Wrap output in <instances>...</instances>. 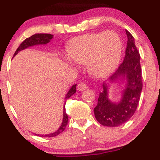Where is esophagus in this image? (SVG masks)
<instances>
[{"mask_svg":"<svg viewBox=\"0 0 160 160\" xmlns=\"http://www.w3.org/2000/svg\"><path fill=\"white\" fill-rule=\"evenodd\" d=\"M77 89H78V90H80V91H83V90H86V89H87V86L86 83H79L78 85H77Z\"/></svg>","mask_w":160,"mask_h":160,"instance_id":"esophagus-1","label":"esophagus"}]
</instances>
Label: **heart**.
Masks as SVG:
<instances>
[{
    "label": "heart",
    "instance_id": "heart-1",
    "mask_svg": "<svg viewBox=\"0 0 160 160\" xmlns=\"http://www.w3.org/2000/svg\"><path fill=\"white\" fill-rule=\"evenodd\" d=\"M122 41L114 32L90 33L76 38L67 46L68 63L87 64L91 75L102 77L112 73L120 63Z\"/></svg>",
    "mask_w": 160,
    "mask_h": 160
}]
</instances>
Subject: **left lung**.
I'll return each mask as SVG.
<instances>
[{
    "label": "left lung",
    "mask_w": 160,
    "mask_h": 160,
    "mask_svg": "<svg viewBox=\"0 0 160 160\" xmlns=\"http://www.w3.org/2000/svg\"><path fill=\"white\" fill-rule=\"evenodd\" d=\"M126 33L128 40L123 61L115 73L103 82L97 105L93 110L97 120L107 127H119L127 122L137 110L142 91L140 56L134 38L127 30ZM115 84L121 90L118 102H112L108 97L110 88Z\"/></svg>",
    "instance_id": "left-lung-1"
}]
</instances>
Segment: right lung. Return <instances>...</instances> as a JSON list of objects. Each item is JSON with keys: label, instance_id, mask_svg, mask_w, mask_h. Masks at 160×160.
I'll use <instances>...</instances> for the list:
<instances>
[{"label": "right lung", "instance_id": "add662e5", "mask_svg": "<svg viewBox=\"0 0 160 160\" xmlns=\"http://www.w3.org/2000/svg\"><path fill=\"white\" fill-rule=\"evenodd\" d=\"M53 35L50 34V33H35V34L32 35L30 38H27L26 40H24L22 43H21L18 48L15 51L14 55H13V58L19 53L21 50L27 49L28 48H31V47L33 46H38V45H47L48 43H50V40L53 39ZM77 84H73L70 87V89L69 90V91L67 92L66 94V97H65V102L64 106H63V121H62V123L60 125V127H59L58 129L55 132H51V133L45 134V135H40V134H35L37 136H40L42 137H53L58 136V134L61 133L65 128H66L67 122H68V116H67L66 112V109H65V104H66V101L71 97L72 95H73L77 91V89H76Z\"/></svg>", "mask_w": 160, "mask_h": 160}]
</instances>
